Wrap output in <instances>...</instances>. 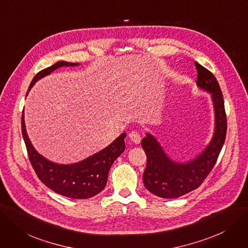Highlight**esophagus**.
Wrapping results in <instances>:
<instances>
[{"label": "esophagus", "mask_w": 248, "mask_h": 248, "mask_svg": "<svg viewBox=\"0 0 248 248\" xmlns=\"http://www.w3.org/2000/svg\"><path fill=\"white\" fill-rule=\"evenodd\" d=\"M129 138H130V140H131L133 143H135V144L140 143L141 137H140V133L136 132V131H130V132H129Z\"/></svg>", "instance_id": "1"}]
</instances>
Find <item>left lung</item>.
<instances>
[{"mask_svg": "<svg viewBox=\"0 0 248 248\" xmlns=\"http://www.w3.org/2000/svg\"><path fill=\"white\" fill-rule=\"evenodd\" d=\"M195 67L196 85L211 94L214 107L215 125L211 141L193 158L179 162L169 156L152 133L147 132L141 140L147 157L143 184L148 191L163 199H177L196 189L212 171L225 142L227 119L220 85L207 69L196 62Z\"/></svg>", "mask_w": 248, "mask_h": 248, "instance_id": "1", "label": "left lung"}]
</instances>
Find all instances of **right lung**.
Here are the masks:
<instances>
[{
  "label": "right lung",
  "instance_id": "1",
  "mask_svg": "<svg viewBox=\"0 0 248 248\" xmlns=\"http://www.w3.org/2000/svg\"><path fill=\"white\" fill-rule=\"evenodd\" d=\"M78 65L80 64L60 61L38 72L29 85L26 95L39 79L49 75L59 68ZM21 127L29 160L37 177L49 189L69 199L86 200L104 190L111 166L125 151L124 138L126 133L123 132L102 151L87 156L82 161L72 164H58L47 160L32 145L26 131L24 112L22 114Z\"/></svg>",
  "mask_w": 248,
  "mask_h": 248
}]
</instances>
